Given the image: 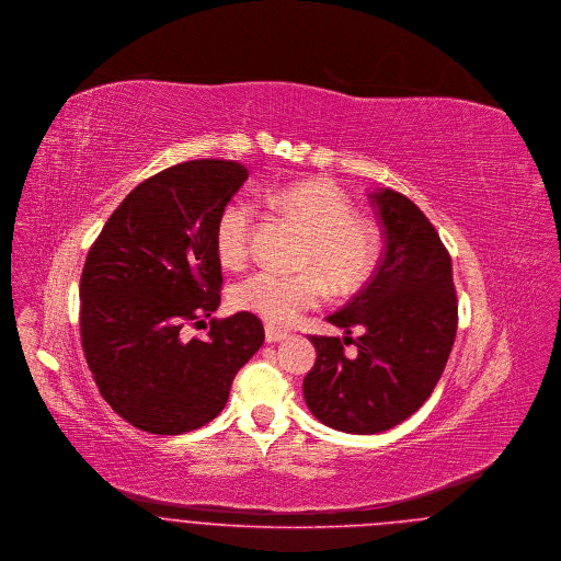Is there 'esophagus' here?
Returning a JSON list of instances; mask_svg holds the SVG:
<instances>
[{
  "label": "esophagus",
  "mask_w": 561,
  "mask_h": 561,
  "mask_svg": "<svg viewBox=\"0 0 561 561\" xmlns=\"http://www.w3.org/2000/svg\"><path fill=\"white\" fill-rule=\"evenodd\" d=\"M288 334L284 330L273 329V327H266L264 329V339L266 343H277V341H284Z\"/></svg>",
  "instance_id": "1"
}]
</instances>
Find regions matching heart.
Wrapping results in <instances>:
<instances>
[{
  "label": "heart",
  "mask_w": 561,
  "mask_h": 561,
  "mask_svg": "<svg viewBox=\"0 0 561 561\" xmlns=\"http://www.w3.org/2000/svg\"><path fill=\"white\" fill-rule=\"evenodd\" d=\"M266 201L282 214L295 218L309 231L302 245L298 275L256 271L232 286V305L252 313L268 327L286 329L302 313L320 307L334 295H356L370 279L379 261V237L375 227L356 216L352 198L327 178H311L271 188ZM256 209L245 198L229 201L214 227L218 261L237 268L250 254Z\"/></svg>",
  "instance_id": "b5f03b06"
}]
</instances>
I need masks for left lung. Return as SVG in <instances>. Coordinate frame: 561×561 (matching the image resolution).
I'll use <instances>...</instances> for the list:
<instances>
[{"label":"left lung","instance_id":"obj_1","mask_svg":"<svg viewBox=\"0 0 561 561\" xmlns=\"http://www.w3.org/2000/svg\"><path fill=\"white\" fill-rule=\"evenodd\" d=\"M386 252L370 282L329 316L345 330L309 336L318 358L302 381L309 411L330 428L377 434L411 417L438 383L458 330L451 256L411 198L381 188L370 195ZM360 329L359 352L344 345Z\"/></svg>","mask_w":561,"mask_h":561}]
</instances>
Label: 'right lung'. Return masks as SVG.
<instances>
[{
	"label": "right lung",
	"instance_id": "1",
	"mask_svg": "<svg viewBox=\"0 0 561 561\" xmlns=\"http://www.w3.org/2000/svg\"><path fill=\"white\" fill-rule=\"evenodd\" d=\"M248 180L234 161H188L135 186L89 250L80 277L82 350L103 400L131 426L184 434L227 404L237 370L263 345L245 311L184 329L220 305V209Z\"/></svg>",
	"mask_w": 561,
	"mask_h": 561
}]
</instances>
